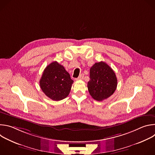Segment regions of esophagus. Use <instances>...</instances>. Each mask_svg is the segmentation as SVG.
<instances>
[{"label":"esophagus","mask_w":155,"mask_h":155,"mask_svg":"<svg viewBox=\"0 0 155 155\" xmlns=\"http://www.w3.org/2000/svg\"><path fill=\"white\" fill-rule=\"evenodd\" d=\"M83 77H84V75L82 74H81V75H80V76L77 78H76V80H82L83 78Z\"/></svg>","instance_id":"1"}]
</instances>
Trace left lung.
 <instances>
[{
    "label": "left lung",
    "instance_id": "8db88e82",
    "mask_svg": "<svg viewBox=\"0 0 155 155\" xmlns=\"http://www.w3.org/2000/svg\"><path fill=\"white\" fill-rule=\"evenodd\" d=\"M87 89L91 97L102 101L112 96L117 89V78L115 73L104 62L95 63L90 69Z\"/></svg>",
    "mask_w": 155,
    "mask_h": 155
}]
</instances>
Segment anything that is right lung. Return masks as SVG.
Instances as JSON below:
<instances>
[{"label":"right lung","instance_id":"right-lung-1","mask_svg":"<svg viewBox=\"0 0 155 155\" xmlns=\"http://www.w3.org/2000/svg\"><path fill=\"white\" fill-rule=\"evenodd\" d=\"M74 81L64 66L54 61L47 66L40 80L42 91L53 101L67 97Z\"/></svg>","mask_w":155,"mask_h":155}]
</instances>
